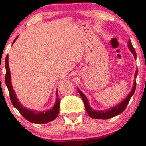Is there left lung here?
<instances>
[{"label": "left lung", "mask_w": 146, "mask_h": 146, "mask_svg": "<svg viewBox=\"0 0 146 146\" xmlns=\"http://www.w3.org/2000/svg\"><path fill=\"white\" fill-rule=\"evenodd\" d=\"M129 47L130 48L131 51L133 53V54L134 55L135 58H136V51H135L134 48L133 47V45H132L131 41L129 42ZM137 73H138V71H136V76H137ZM136 82H134V84H133V89H132L131 92L129 93V95L126 97V99L123 101L121 102V103L117 105L116 107H112V108L108 110H106V111H95V110H92L90 107L89 106V103H88V100L87 99L86 97L85 96L83 93L80 90L78 89V91L80 93V96H81L82 101H83L84 104H85V108L86 110V111L88 112V115L92 119H108L110 118H112V117H116V116L119 115L121 113L123 112L125 110L126 107H127L128 104H129V101H130L131 98L132 97V95L134 93L135 90H136Z\"/></svg>", "instance_id": "obj_1"}]
</instances>
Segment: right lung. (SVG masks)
I'll list each match as a JSON object with an SVG mask.
<instances>
[{
	"label": "right lung",
	"instance_id": "right-lung-1",
	"mask_svg": "<svg viewBox=\"0 0 146 146\" xmlns=\"http://www.w3.org/2000/svg\"><path fill=\"white\" fill-rule=\"evenodd\" d=\"M17 37L15 38V41L16 40ZM5 83H6L7 88H8V91H9V95L10 100H11L13 105L20 111L21 115L24 117L25 119H27L29 121L35 123H46L48 122L51 121L54 119H55L58 116V112H59V107H60V102L59 98L58 95V91H56V104L53 107L51 110H48V111H42V112H38V111H32L28 109L23 107L22 104L17 100V98H16V95L15 93L14 90L13 89V87L11 85V80H10V72L9 68V65H8V55L6 56L5 58Z\"/></svg>",
	"mask_w": 146,
	"mask_h": 146
}]
</instances>
